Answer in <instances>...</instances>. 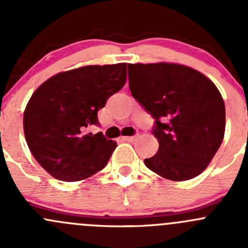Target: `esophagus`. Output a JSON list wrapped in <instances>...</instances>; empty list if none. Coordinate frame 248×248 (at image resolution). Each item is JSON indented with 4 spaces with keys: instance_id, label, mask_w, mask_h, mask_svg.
I'll use <instances>...</instances> for the list:
<instances>
[{
    "instance_id": "1",
    "label": "esophagus",
    "mask_w": 248,
    "mask_h": 248,
    "mask_svg": "<svg viewBox=\"0 0 248 248\" xmlns=\"http://www.w3.org/2000/svg\"><path fill=\"white\" fill-rule=\"evenodd\" d=\"M136 139H137V136H134V137H122V140H124V141H134Z\"/></svg>"
}]
</instances>
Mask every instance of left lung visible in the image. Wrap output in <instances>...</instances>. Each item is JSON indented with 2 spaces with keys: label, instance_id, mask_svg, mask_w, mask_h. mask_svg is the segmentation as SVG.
<instances>
[{
  "label": "left lung",
  "instance_id": "left-lung-1",
  "mask_svg": "<svg viewBox=\"0 0 248 248\" xmlns=\"http://www.w3.org/2000/svg\"><path fill=\"white\" fill-rule=\"evenodd\" d=\"M131 93L155 119L159 142L145 166L171 181L206 169L222 144L226 107L216 85L201 72L177 63H129Z\"/></svg>",
  "mask_w": 248,
  "mask_h": 248
}]
</instances>
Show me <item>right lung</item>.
Listing matches in <instances>:
<instances>
[{"instance_id":"obj_1","label":"right lung","mask_w":248,"mask_h":248,"mask_svg":"<svg viewBox=\"0 0 248 248\" xmlns=\"http://www.w3.org/2000/svg\"><path fill=\"white\" fill-rule=\"evenodd\" d=\"M127 63L85 66L55 74L34 91L24 112V133L36 161L52 177L79 181L102 170L116 141L86 133L97 112L126 84Z\"/></svg>"}]
</instances>
